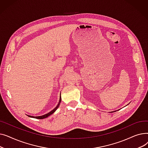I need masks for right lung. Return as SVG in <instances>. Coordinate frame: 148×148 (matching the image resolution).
<instances>
[{
  "mask_svg": "<svg viewBox=\"0 0 148 148\" xmlns=\"http://www.w3.org/2000/svg\"><path fill=\"white\" fill-rule=\"evenodd\" d=\"M61 102V97H60V99H59V102L58 103V104L57 105V106L54 108V109L53 110H51L50 112L47 113L44 115H42V116H29L28 115V116H29V117H31V118H36V119H44V118H47L48 116H49L50 115H51V114H53L54 112H55L57 108H58V107L59 106V104H60V103Z\"/></svg>",
  "mask_w": 148,
  "mask_h": 148,
  "instance_id": "obj_1",
  "label": "right lung"
}]
</instances>
